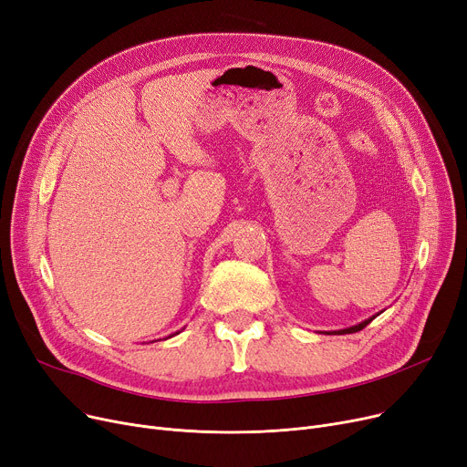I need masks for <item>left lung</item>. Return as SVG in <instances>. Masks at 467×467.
I'll use <instances>...</instances> for the list:
<instances>
[{
	"mask_svg": "<svg viewBox=\"0 0 467 467\" xmlns=\"http://www.w3.org/2000/svg\"><path fill=\"white\" fill-rule=\"evenodd\" d=\"M375 317V316H373ZM373 317H369V320H365V322H361V324H358V326H354V327H348V329H342V331H335V333H338V335H345V333H358V331H361L363 327H367L369 326L371 322H373Z\"/></svg>",
	"mask_w": 467,
	"mask_h": 467,
	"instance_id": "8db88e82",
	"label": "left lung"
}]
</instances>
